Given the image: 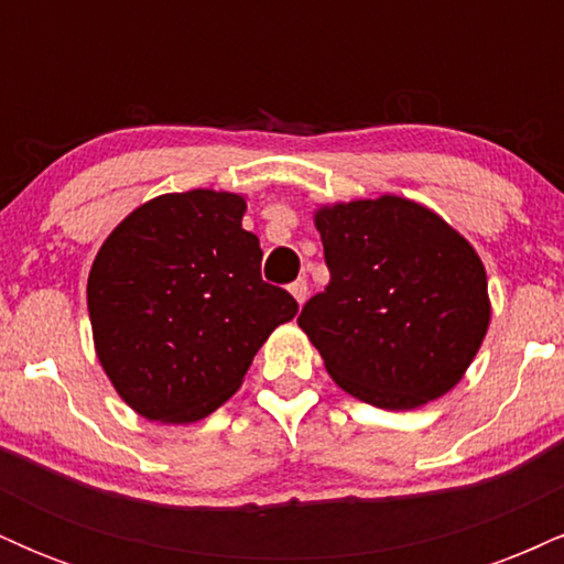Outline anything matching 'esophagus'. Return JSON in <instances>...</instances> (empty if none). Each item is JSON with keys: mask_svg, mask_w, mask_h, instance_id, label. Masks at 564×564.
Returning a JSON list of instances; mask_svg holds the SVG:
<instances>
[{"mask_svg": "<svg viewBox=\"0 0 564 564\" xmlns=\"http://www.w3.org/2000/svg\"><path fill=\"white\" fill-rule=\"evenodd\" d=\"M289 291L294 294L296 302L304 304V300H307V281H304V278H296V281L289 286Z\"/></svg>", "mask_w": 564, "mask_h": 564, "instance_id": "esophagus-1", "label": "esophagus"}]
</instances>
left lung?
<instances>
[{
  "label": "left lung",
  "instance_id": "8db88e82",
  "mask_svg": "<svg viewBox=\"0 0 564 564\" xmlns=\"http://www.w3.org/2000/svg\"><path fill=\"white\" fill-rule=\"evenodd\" d=\"M315 228L332 281L300 328L328 377L387 411L453 390L490 323L488 275L467 238L400 196L321 206Z\"/></svg>",
  "mask_w": 564,
  "mask_h": 564
}]
</instances>
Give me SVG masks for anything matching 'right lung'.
Masks as SVG:
<instances>
[{"mask_svg":"<svg viewBox=\"0 0 564 564\" xmlns=\"http://www.w3.org/2000/svg\"><path fill=\"white\" fill-rule=\"evenodd\" d=\"M243 212L238 193H166L121 219L97 251L87 281L97 360L151 422L217 411L300 310L262 281L260 238L241 228Z\"/></svg>","mask_w":564,"mask_h":564,"instance_id":"right-lung-1","label":"right lung"}]
</instances>
